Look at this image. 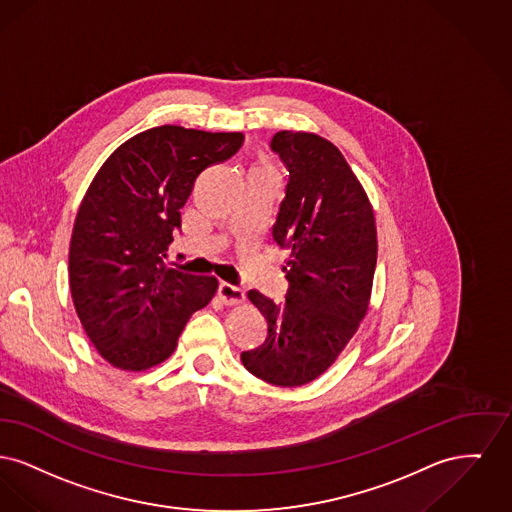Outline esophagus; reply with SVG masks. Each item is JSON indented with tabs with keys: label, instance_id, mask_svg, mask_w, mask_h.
<instances>
[{
	"label": "esophagus",
	"instance_id": "34e87169",
	"mask_svg": "<svg viewBox=\"0 0 512 512\" xmlns=\"http://www.w3.org/2000/svg\"><path fill=\"white\" fill-rule=\"evenodd\" d=\"M217 295L221 298V302H225L227 306H233V304H239L244 300V291L237 285H231V283H219L217 287Z\"/></svg>",
	"mask_w": 512,
	"mask_h": 512
}]
</instances>
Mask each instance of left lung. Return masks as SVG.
<instances>
[{
	"mask_svg": "<svg viewBox=\"0 0 512 512\" xmlns=\"http://www.w3.org/2000/svg\"><path fill=\"white\" fill-rule=\"evenodd\" d=\"M269 148L289 171L273 241L287 248L283 302L248 291L268 322L258 349L241 354L252 376L279 387L314 381L337 360L368 312L377 262L372 204L335 144L279 131Z\"/></svg>",
	"mask_w": 512,
	"mask_h": 512,
	"instance_id": "1",
	"label": "left lung"
}]
</instances>
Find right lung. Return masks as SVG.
<instances>
[{
    "mask_svg": "<svg viewBox=\"0 0 512 512\" xmlns=\"http://www.w3.org/2000/svg\"><path fill=\"white\" fill-rule=\"evenodd\" d=\"M243 133L154 127L123 142L82 198L69 246L73 304L111 366L142 372L177 349L216 277L167 268V246L196 177L243 146Z\"/></svg>",
    "mask_w": 512,
    "mask_h": 512,
    "instance_id": "1",
    "label": "right lung"
}]
</instances>
